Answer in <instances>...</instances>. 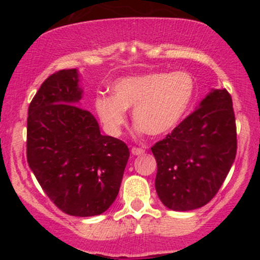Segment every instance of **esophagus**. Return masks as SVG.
Here are the masks:
<instances>
[{
	"mask_svg": "<svg viewBox=\"0 0 260 260\" xmlns=\"http://www.w3.org/2000/svg\"><path fill=\"white\" fill-rule=\"evenodd\" d=\"M131 153H132V155H134V156H138V155L144 154V149H142V148H132V149H131Z\"/></svg>",
	"mask_w": 260,
	"mask_h": 260,
	"instance_id": "34e87169",
	"label": "esophagus"
}]
</instances>
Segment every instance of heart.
I'll list each match as a JSON object with an SVG mask.
<instances>
[{
  "label": "heart",
  "instance_id": "obj_1",
  "mask_svg": "<svg viewBox=\"0 0 260 260\" xmlns=\"http://www.w3.org/2000/svg\"><path fill=\"white\" fill-rule=\"evenodd\" d=\"M112 96L100 95L95 111L106 132L118 136L133 109L137 129L149 136H164L186 117L196 94V83L187 72H154L126 77L113 83Z\"/></svg>",
  "mask_w": 260,
  "mask_h": 260
}]
</instances>
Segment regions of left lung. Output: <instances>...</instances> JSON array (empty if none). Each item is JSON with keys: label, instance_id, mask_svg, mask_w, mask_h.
I'll return each mask as SVG.
<instances>
[{"label": "left lung", "instance_id": "left-lung-1", "mask_svg": "<svg viewBox=\"0 0 260 260\" xmlns=\"http://www.w3.org/2000/svg\"><path fill=\"white\" fill-rule=\"evenodd\" d=\"M236 150L231 96L226 89H210L193 113L151 148L161 203L176 211L207 204L225 181Z\"/></svg>", "mask_w": 260, "mask_h": 260}]
</instances>
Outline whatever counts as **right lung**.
Here are the masks:
<instances>
[{"instance_id":"obj_1","label":"right lung","mask_w":260,"mask_h":260,"mask_svg":"<svg viewBox=\"0 0 260 260\" xmlns=\"http://www.w3.org/2000/svg\"><path fill=\"white\" fill-rule=\"evenodd\" d=\"M78 70H63L41 84L28 111L26 159L44 192L73 216L105 213L115 202L129 150L100 133L96 118L79 107Z\"/></svg>"}]
</instances>
